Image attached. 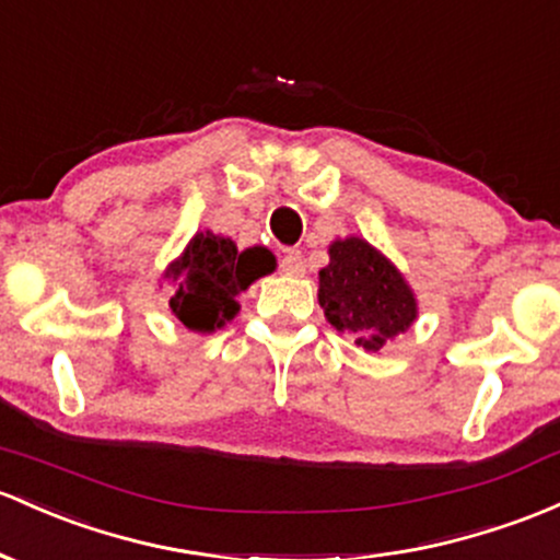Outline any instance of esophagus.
<instances>
[{
    "label": "esophagus",
    "mask_w": 560,
    "mask_h": 560,
    "mask_svg": "<svg viewBox=\"0 0 560 560\" xmlns=\"http://www.w3.org/2000/svg\"><path fill=\"white\" fill-rule=\"evenodd\" d=\"M279 268L284 270V273H290V276H303V273H305V260H303V255H300L298 249H287L284 255H281Z\"/></svg>",
    "instance_id": "esophagus-1"
}]
</instances>
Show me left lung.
I'll return each mask as SVG.
<instances>
[{"label": "left lung", "mask_w": 560, "mask_h": 560, "mask_svg": "<svg viewBox=\"0 0 560 560\" xmlns=\"http://www.w3.org/2000/svg\"><path fill=\"white\" fill-rule=\"evenodd\" d=\"M318 303L331 327L350 331L355 346L372 353L417 318L415 294L404 276L355 236L329 247V266L318 273Z\"/></svg>", "instance_id": "1"}]
</instances>
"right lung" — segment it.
Segmentation results:
<instances>
[{
  "label": "right lung",
  "mask_w": 560,
  "mask_h": 560,
  "mask_svg": "<svg viewBox=\"0 0 560 560\" xmlns=\"http://www.w3.org/2000/svg\"><path fill=\"white\" fill-rule=\"evenodd\" d=\"M273 270V255L262 247L238 252L231 238L196 233L167 276L175 284L170 308L188 329L212 331L236 316L238 292Z\"/></svg>",
  "instance_id": "add662e5"
}]
</instances>
